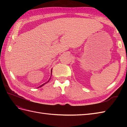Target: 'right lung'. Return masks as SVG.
Listing matches in <instances>:
<instances>
[{
	"mask_svg": "<svg viewBox=\"0 0 127 127\" xmlns=\"http://www.w3.org/2000/svg\"><path fill=\"white\" fill-rule=\"evenodd\" d=\"M52 70H51V73H52ZM51 75H52V74H51ZM50 79H51V77L50 78V79H49V80H48V81L47 82H46V83H44V84H42V85H41V86H39V87H37V88H39V87H42V86H44L45 84H46V83H47V82H49V81L50 80Z\"/></svg>",
	"mask_w": 127,
	"mask_h": 127,
	"instance_id": "obj_1",
	"label": "right lung"
}]
</instances>
